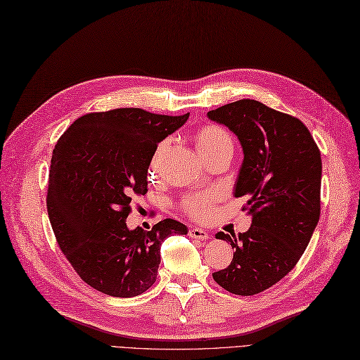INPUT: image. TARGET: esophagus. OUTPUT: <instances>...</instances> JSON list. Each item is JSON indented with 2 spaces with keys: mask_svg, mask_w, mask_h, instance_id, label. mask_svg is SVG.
I'll use <instances>...</instances> for the list:
<instances>
[{
  "mask_svg": "<svg viewBox=\"0 0 360 360\" xmlns=\"http://www.w3.org/2000/svg\"><path fill=\"white\" fill-rule=\"evenodd\" d=\"M189 236L193 239H200V240H206L210 238L209 231H206L204 229H198V227H191L189 229Z\"/></svg>",
  "mask_w": 360,
  "mask_h": 360,
  "instance_id": "1",
  "label": "esophagus"
}]
</instances>
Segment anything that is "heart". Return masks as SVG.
<instances>
[{
  "label": "heart",
  "mask_w": 360,
  "mask_h": 360,
  "mask_svg": "<svg viewBox=\"0 0 360 360\" xmlns=\"http://www.w3.org/2000/svg\"><path fill=\"white\" fill-rule=\"evenodd\" d=\"M195 145L201 154V158L210 156L221 150H233V142L226 129L219 127L217 124H207L195 133ZM168 148V141H163L158 145L156 151L153 154L150 168L154 171L158 163L163 156L165 150ZM218 200L215 192H193L184 197L180 202V207L189 217L197 219H206L212 212V204Z\"/></svg>",
  "instance_id": "b5f03b06"
}]
</instances>
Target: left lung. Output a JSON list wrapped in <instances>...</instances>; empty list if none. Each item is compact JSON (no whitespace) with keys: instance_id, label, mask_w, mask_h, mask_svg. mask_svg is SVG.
<instances>
[{"instance_id":"obj_1","label":"left lung","mask_w":360,"mask_h":360,"mask_svg":"<svg viewBox=\"0 0 360 360\" xmlns=\"http://www.w3.org/2000/svg\"><path fill=\"white\" fill-rule=\"evenodd\" d=\"M238 136L244 160L235 197H247L251 227L217 233L229 242L231 264L213 280L236 295H255L283 278L303 255L321 213V153L306 125L256 100L207 113Z\"/></svg>"}]
</instances>
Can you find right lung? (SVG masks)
Segmentation results:
<instances>
[{"instance_id":"obj_1","label":"right lung","mask_w":360,"mask_h":360,"mask_svg":"<svg viewBox=\"0 0 360 360\" xmlns=\"http://www.w3.org/2000/svg\"><path fill=\"white\" fill-rule=\"evenodd\" d=\"M142 109L87 113L53 151L46 209L60 250L84 283L112 297L141 295L153 286L160 245L188 227L163 219L150 231L127 227L130 202L147 193L158 143L188 121Z\"/></svg>"}]
</instances>
